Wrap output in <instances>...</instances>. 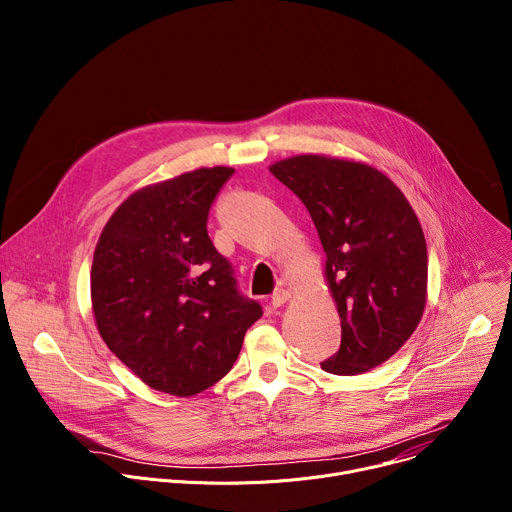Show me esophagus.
<instances>
[{
    "instance_id": "esophagus-1",
    "label": "esophagus",
    "mask_w": 512,
    "mask_h": 512,
    "mask_svg": "<svg viewBox=\"0 0 512 512\" xmlns=\"http://www.w3.org/2000/svg\"><path fill=\"white\" fill-rule=\"evenodd\" d=\"M289 300V291H285V289H275L273 294H271V306L273 308H281L285 302Z\"/></svg>"
}]
</instances>
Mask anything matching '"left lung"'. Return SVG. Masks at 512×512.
Masks as SVG:
<instances>
[{
	"label": "left lung",
	"instance_id": "obj_1",
	"mask_svg": "<svg viewBox=\"0 0 512 512\" xmlns=\"http://www.w3.org/2000/svg\"><path fill=\"white\" fill-rule=\"evenodd\" d=\"M271 174L308 208L326 253L340 348L320 362L352 377L389 360L417 328L427 294V245L403 192L379 170L296 156Z\"/></svg>",
	"mask_w": 512,
	"mask_h": 512
}]
</instances>
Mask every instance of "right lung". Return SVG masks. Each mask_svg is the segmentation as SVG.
<instances>
[{
  "label": "right lung",
  "mask_w": 512,
  "mask_h": 512,
  "mask_svg": "<svg viewBox=\"0 0 512 512\" xmlns=\"http://www.w3.org/2000/svg\"><path fill=\"white\" fill-rule=\"evenodd\" d=\"M233 172L200 168L131 194L95 249L91 298L101 338L145 385L170 395L221 381L263 314L206 231Z\"/></svg>",
  "instance_id": "add662e5"
}]
</instances>
